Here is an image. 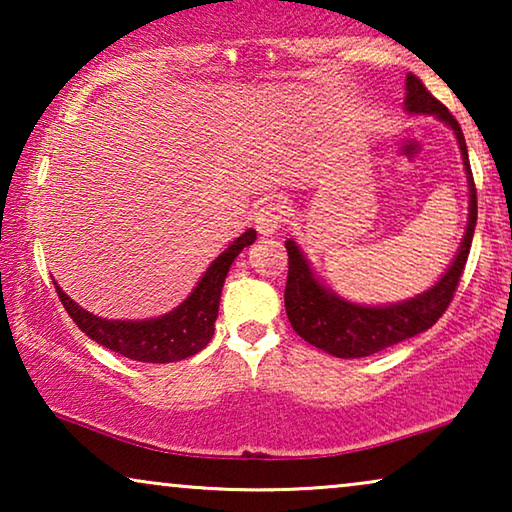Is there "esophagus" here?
Masks as SVG:
<instances>
[{
	"mask_svg": "<svg viewBox=\"0 0 512 512\" xmlns=\"http://www.w3.org/2000/svg\"><path fill=\"white\" fill-rule=\"evenodd\" d=\"M282 209H279L277 202H265V205L256 212V230L261 235H275L279 228H282Z\"/></svg>",
	"mask_w": 512,
	"mask_h": 512,
	"instance_id": "obj_1",
	"label": "esophagus"
}]
</instances>
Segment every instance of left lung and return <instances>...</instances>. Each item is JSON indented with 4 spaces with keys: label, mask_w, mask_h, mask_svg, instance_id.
Returning a JSON list of instances; mask_svg holds the SVG:
<instances>
[{
    "label": "left lung",
    "mask_w": 512,
    "mask_h": 512,
    "mask_svg": "<svg viewBox=\"0 0 512 512\" xmlns=\"http://www.w3.org/2000/svg\"><path fill=\"white\" fill-rule=\"evenodd\" d=\"M403 104L412 116H436L457 137L468 184L466 230L457 256L452 258L450 268L440 275L436 284L417 296L389 305H363L338 296L317 277L303 249L293 240H286V251H289V277H286L284 291L286 317L300 338L338 359H361V356L377 354L429 331L450 305L461 272H464L468 251H471L475 221H478V195H475L471 165H468L464 132L445 104H440L412 74L405 76Z\"/></svg>",
    "instance_id": "8db88e82"
}]
</instances>
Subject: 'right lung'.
<instances>
[{
  "mask_svg": "<svg viewBox=\"0 0 512 512\" xmlns=\"http://www.w3.org/2000/svg\"><path fill=\"white\" fill-rule=\"evenodd\" d=\"M256 230L247 228L240 237H235L219 256L209 263V268L202 272L193 291L181 300V303L167 314L153 319H104L97 314L83 310L79 303H74L65 291L60 289L53 279L55 291L69 312V317L76 321V326L95 340L97 345L118 352L128 359L142 363H172L188 359L198 354L202 347L212 340L214 321L219 317V300L221 289L226 282L230 265L240 251L249 244H254Z\"/></svg>",
  "mask_w": 512,
  "mask_h": 512,
  "instance_id": "right-lung-1",
  "label": "right lung"
}]
</instances>
